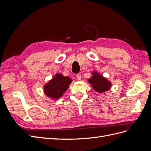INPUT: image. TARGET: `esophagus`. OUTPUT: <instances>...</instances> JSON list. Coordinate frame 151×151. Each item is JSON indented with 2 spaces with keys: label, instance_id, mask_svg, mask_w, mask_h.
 <instances>
[{
  "label": "esophagus",
  "instance_id": "34e87169",
  "mask_svg": "<svg viewBox=\"0 0 151 151\" xmlns=\"http://www.w3.org/2000/svg\"><path fill=\"white\" fill-rule=\"evenodd\" d=\"M76 78L77 80H81V76L80 74H76Z\"/></svg>",
  "mask_w": 151,
  "mask_h": 151
}]
</instances>
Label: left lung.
Instances as JSON below:
<instances>
[{
    "mask_svg": "<svg viewBox=\"0 0 151 151\" xmlns=\"http://www.w3.org/2000/svg\"><path fill=\"white\" fill-rule=\"evenodd\" d=\"M91 75L92 77L88 80V82L95 91L99 93H103L111 89V82L100 74L98 71L91 72Z\"/></svg>",
    "mask_w": 151,
    "mask_h": 151,
    "instance_id": "1",
    "label": "left lung"
}]
</instances>
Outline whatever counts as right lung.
<instances>
[{
	"mask_svg": "<svg viewBox=\"0 0 151 151\" xmlns=\"http://www.w3.org/2000/svg\"><path fill=\"white\" fill-rule=\"evenodd\" d=\"M72 82V79L69 77L57 73L51 80L44 85L43 92L48 98L57 100L62 96Z\"/></svg>",
	"mask_w": 151,
	"mask_h": 151,
	"instance_id": "1",
	"label": "right lung"
}]
</instances>
